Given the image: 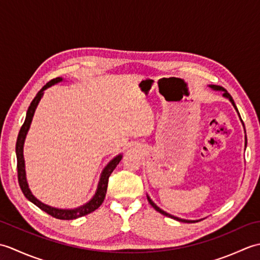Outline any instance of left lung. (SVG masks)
<instances>
[{
    "mask_svg": "<svg viewBox=\"0 0 260 260\" xmlns=\"http://www.w3.org/2000/svg\"><path fill=\"white\" fill-rule=\"evenodd\" d=\"M212 88V89H214V90H222L223 91V96L224 97H227V98H229V101L233 103V105L234 106L236 107V105H235V102H234V99H233V97H231V95L230 93L224 89V88H222V87H220V86H215V85H212V86H210ZM237 109V108H236ZM147 200H148V202H150V204L151 206L156 210L157 212H159V213H162V214H164V215H167V217H169V218H172V219H175V220H178V221H182V222H187V223H193V222H196V221H191V220H184V219H180V218H178V217H174V215H172V214H169V213H167L165 211H163V210H161L159 209L155 203H154L150 198L147 197Z\"/></svg>",
    "mask_w": 260,
    "mask_h": 260,
    "instance_id": "left-lung-1",
    "label": "left lung"
}]
</instances>
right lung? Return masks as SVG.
<instances>
[{
  "instance_id": "right-lung-1",
  "label": "right lung",
  "mask_w": 260,
  "mask_h": 260,
  "mask_svg": "<svg viewBox=\"0 0 260 260\" xmlns=\"http://www.w3.org/2000/svg\"><path fill=\"white\" fill-rule=\"evenodd\" d=\"M62 78L61 77H57V78L51 79L49 82L43 86L40 91L37 93V96L35 97V99L31 102L29 108H27L26 112V117L23 125L21 126V129L19 132L18 135V140H16V146H15V151H16V159H18V164H16V168H18V181L22 192L25 196V198L27 200H30L32 203H35L38 208H40L43 211L47 212L48 214H50L51 217L56 218V219H60V220H73V219H77L80 217H84V215L91 213L92 211H95L96 209H98L99 207L102 206V203L104 202L105 196H106V191H107V185H108V179L110 174H112L113 171L115 170V168L117 167V164L119 163V161L121 159V155L116 156L114 159H112L108 163V165L106 168L104 169L102 176H101V181H99L98 184V189L96 194L93 196V198L91 200L86 203L85 206H82L78 209H74V210H62V209H56V208H51L47 206V204L42 203L36 199L35 197L32 196L31 191L29 190V186H27L26 180H25V171H24V158H23V143H24V139L25 135L29 131V127L31 124V120L33 117V114L36 112V108L38 106L39 102L43 95V90L47 89L48 87L52 86L53 84H57V82L61 81Z\"/></svg>"
}]
</instances>
